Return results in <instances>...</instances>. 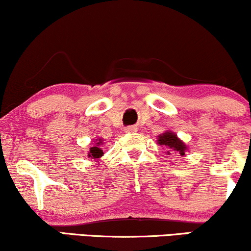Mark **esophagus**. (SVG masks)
Listing matches in <instances>:
<instances>
[{
  "instance_id": "esophagus-1",
  "label": "esophagus",
  "mask_w": 251,
  "mask_h": 251,
  "mask_svg": "<svg viewBox=\"0 0 251 251\" xmlns=\"http://www.w3.org/2000/svg\"><path fill=\"white\" fill-rule=\"evenodd\" d=\"M135 129H137V127H134V126H127V127L125 128V132L131 133V132H135Z\"/></svg>"
}]
</instances>
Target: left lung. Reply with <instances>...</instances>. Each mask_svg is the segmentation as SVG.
I'll use <instances>...</instances> for the list:
<instances>
[{
    "mask_svg": "<svg viewBox=\"0 0 251 251\" xmlns=\"http://www.w3.org/2000/svg\"><path fill=\"white\" fill-rule=\"evenodd\" d=\"M158 144L161 145V146L167 147V154H171V152H174L179 153L180 155H185V152L187 151L186 144L182 140H180L176 137V134L171 131L160 134L158 137Z\"/></svg>",
    "mask_w": 251,
    "mask_h": 251,
    "instance_id": "1",
    "label": "left lung"
}]
</instances>
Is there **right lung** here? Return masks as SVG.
I'll use <instances>...</instances> for the list:
<instances>
[{
  "label": "right lung",
  "mask_w": 251,
  "mask_h": 251,
  "mask_svg": "<svg viewBox=\"0 0 251 251\" xmlns=\"http://www.w3.org/2000/svg\"><path fill=\"white\" fill-rule=\"evenodd\" d=\"M100 145H102V140L101 139H97L96 145L90 149V152H89V154H87V156L91 159H95V160L101 158L102 154H104V152H102V150L100 149Z\"/></svg>",
  "instance_id": "obj_1"
}]
</instances>
